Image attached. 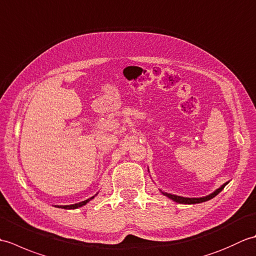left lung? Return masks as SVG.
I'll list each match as a JSON object with an SVG mask.
<instances>
[{"label": "left lung", "mask_w": 256, "mask_h": 256, "mask_svg": "<svg viewBox=\"0 0 256 256\" xmlns=\"http://www.w3.org/2000/svg\"><path fill=\"white\" fill-rule=\"evenodd\" d=\"M226 182L224 186H221L218 190H216V192L214 194H211L209 196H206V197H204V198H184V197H179V196H175V194H166V192H162L164 194L166 197L170 198L172 200L176 201V202H179V204H200V202H204V201L206 200H210L214 197H216V194H218L222 189H224L226 186Z\"/></svg>", "instance_id": "8db88e82"}]
</instances>
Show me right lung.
<instances>
[{"mask_svg": "<svg viewBox=\"0 0 256 256\" xmlns=\"http://www.w3.org/2000/svg\"><path fill=\"white\" fill-rule=\"evenodd\" d=\"M94 198V197H91L90 199L81 201V202H79V204H70V206H58V208H62V209H77V208H79V206H84L86 202H89V201Z\"/></svg>", "mask_w": 256, "mask_h": 256, "instance_id": "1", "label": "right lung"}]
</instances>
